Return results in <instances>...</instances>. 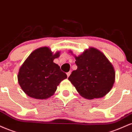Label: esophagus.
Masks as SVG:
<instances>
[{
  "mask_svg": "<svg viewBox=\"0 0 132 132\" xmlns=\"http://www.w3.org/2000/svg\"><path fill=\"white\" fill-rule=\"evenodd\" d=\"M70 74H71V72H69L67 73V77H69V76L70 75Z\"/></svg>",
  "mask_w": 132,
  "mask_h": 132,
  "instance_id": "34e87169",
  "label": "esophagus"
}]
</instances>
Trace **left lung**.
Masks as SVG:
<instances>
[{
	"mask_svg": "<svg viewBox=\"0 0 132 132\" xmlns=\"http://www.w3.org/2000/svg\"><path fill=\"white\" fill-rule=\"evenodd\" d=\"M72 53V52H71ZM77 69L69 77L79 94L89 100L100 98L109 92L115 81V70L103 52L94 47L75 55Z\"/></svg>",
	"mask_w": 132,
	"mask_h": 132,
	"instance_id": "left-lung-1",
	"label": "left lung"
}]
</instances>
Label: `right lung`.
Returning a JSON list of instances; mask_svg holds the SVG:
<instances>
[{
	"instance_id": "right-lung-1",
	"label": "right lung",
	"mask_w": 132,
	"mask_h": 132,
	"mask_svg": "<svg viewBox=\"0 0 132 132\" xmlns=\"http://www.w3.org/2000/svg\"><path fill=\"white\" fill-rule=\"evenodd\" d=\"M60 55L47 47L34 51L20 68L18 81L28 96L37 100H45L52 96L57 86L67 78L60 67L53 62Z\"/></svg>"
}]
</instances>
